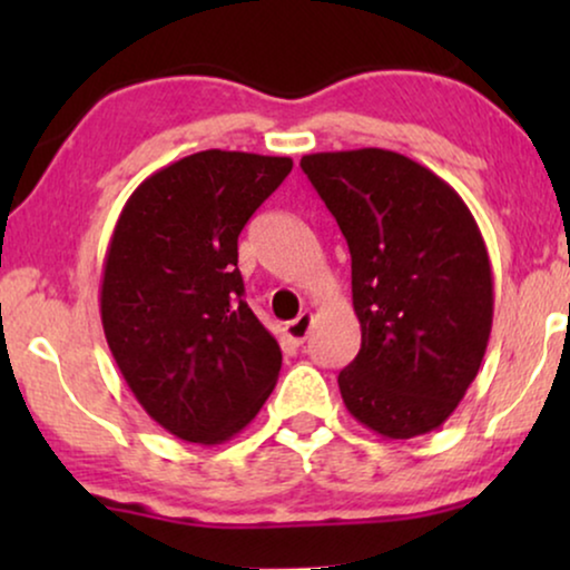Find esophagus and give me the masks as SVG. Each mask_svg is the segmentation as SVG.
<instances>
[{"label":"esophagus","mask_w":570,"mask_h":570,"mask_svg":"<svg viewBox=\"0 0 570 570\" xmlns=\"http://www.w3.org/2000/svg\"><path fill=\"white\" fill-rule=\"evenodd\" d=\"M311 324H314V314H301L298 318H293V322L285 324V337L293 342V345H303V342L308 340V332H311Z\"/></svg>","instance_id":"34e87169"}]
</instances>
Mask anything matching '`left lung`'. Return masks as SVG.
<instances>
[{"mask_svg": "<svg viewBox=\"0 0 570 570\" xmlns=\"http://www.w3.org/2000/svg\"><path fill=\"white\" fill-rule=\"evenodd\" d=\"M353 259L361 353L340 371L357 423L415 439L449 420L478 376L493 326V272L470 207L400 153L301 158Z\"/></svg>", "mask_w": 570, "mask_h": 570, "instance_id": "1", "label": "left lung"}]
</instances>
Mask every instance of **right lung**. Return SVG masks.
I'll return each instance as SVG.
<instances>
[{
    "mask_svg": "<svg viewBox=\"0 0 570 570\" xmlns=\"http://www.w3.org/2000/svg\"><path fill=\"white\" fill-rule=\"evenodd\" d=\"M291 158L205 150L145 178L106 252L100 322L131 394L189 443L252 423L283 353L244 301L238 236Z\"/></svg>",
    "mask_w": 570,
    "mask_h": 570,
    "instance_id": "add662e5",
    "label": "right lung"
}]
</instances>
